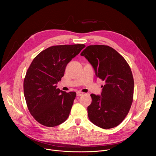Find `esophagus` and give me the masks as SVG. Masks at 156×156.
Listing matches in <instances>:
<instances>
[{
	"label": "esophagus",
	"instance_id": "1",
	"mask_svg": "<svg viewBox=\"0 0 156 156\" xmlns=\"http://www.w3.org/2000/svg\"><path fill=\"white\" fill-rule=\"evenodd\" d=\"M83 94H84V93H83V92L78 91V92L76 93V96H82Z\"/></svg>",
	"mask_w": 156,
	"mask_h": 156
}]
</instances>
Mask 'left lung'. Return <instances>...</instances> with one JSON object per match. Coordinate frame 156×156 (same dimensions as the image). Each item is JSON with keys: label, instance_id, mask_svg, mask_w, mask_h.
Here are the masks:
<instances>
[{"label": "left lung", "instance_id": "left-lung-1", "mask_svg": "<svg viewBox=\"0 0 156 156\" xmlns=\"http://www.w3.org/2000/svg\"><path fill=\"white\" fill-rule=\"evenodd\" d=\"M81 55L91 64L96 76L105 82L101 96L91 94L89 119L100 128H114L125 119L133 102L134 80L129 66L118 52L108 46H89Z\"/></svg>", "mask_w": 156, "mask_h": 156}]
</instances>
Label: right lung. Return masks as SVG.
<instances>
[{
	"instance_id": "right-lung-1",
	"label": "right lung",
	"mask_w": 156,
	"mask_h": 156,
	"mask_svg": "<svg viewBox=\"0 0 156 156\" xmlns=\"http://www.w3.org/2000/svg\"><path fill=\"white\" fill-rule=\"evenodd\" d=\"M84 48L80 44L51 46L31 62L24 79V95L30 114L41 125L55 126L69 117L76 94L60 90L56 84L66 65Z\"/></svg>"
}]
</instances>
